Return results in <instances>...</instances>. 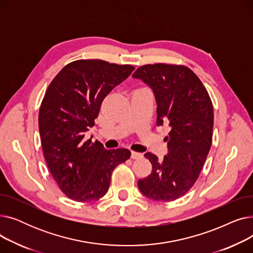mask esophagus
I'll use <instances>...</instances> for the list:
<instances>
[{
    "mask_svg": "<svg viewBox=\"0 0 253 253\" xmlns=\"http://www.w3.org/2000/svg\"><path fill=\"white\" fill-rule=\"evenodd\" d=\"M142 157L141 153H137V152H131V158L132 159H139Z\"/></svg>",
    "mask_w": 253,
    "mask_h": 253,
    "instance_id": "obj_1",
    "label": "esophagus"
}]
</instances>
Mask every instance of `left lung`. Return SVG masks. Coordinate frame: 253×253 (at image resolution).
<instances>
[{
  "instance_id": "1",
  "label": "left lung",
  "mask_w": 253,
  "mask_h": 253,
  "mask_svg": "<svg viewBox=\"0 0 253 253\" xmlns=\"http://www.w3.org/2000/svg\"><path fill=\"white\" fill-rule=\"evenodd\" d=\"M132 78L152 88L157 126L171 128L162 161L152 153L144 154L152 173L138 180V188L152 200L173 201L192 189L204 166L212 143L213 106L200 79L184 65L145 64Z\"/></svg>"
}]
</instances>
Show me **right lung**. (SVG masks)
Listing matches in <instances>:
<instances>
[{
    "label": "right lung",
    "instance_id": "1",
    "mask_svg": "<svg viewBox=\"0 0 253 253\" xmlns=\"http://www.w3.org/2000/svg\"><path fill=\"white\" fill-rule=\"evenodd\" d=\"M134 71L129 64L81 59L56 75L39 112V130L47 166L60 190L77 202H92L109 190L112 172L130 158L127 149L105 150L85 140L104 97Z\"/></svg>",
    "mask_w": 253,
    "mask_h": 253
}]
</instances>
